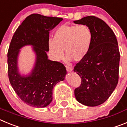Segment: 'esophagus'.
<instances>
[{"instance_id":"1","label":"esophagus","mask_w":127,"mask_h":127,"mask_svg":"<svg viewBox=\"0 0 127 127\" xmlns=\"http://www.w3.org/2000/svg\"><path fill=\"white\" fill-rule=\"evenodd\" d=\"M65 67H66V69H67V72H71L72 70V67L66 65Z\"/></svg>"}]
</instances>
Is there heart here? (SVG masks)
I'll use <instances>...</instances> for the list:
<instances>
[{
  "label": "heart",
  "instance_id": "1",
  "mask_svg": "<svg viewBox=\"0 0 127 127\" xmlns=\"http://www.w3.org/2000/svg\"><path fill=\"white\" fill-rule=\"evenodd\" d=\"M93 39L92 30L86 25H63L49 41V49L54 60H62L65 50L67 60L78 62L88 55Z\"/></svg>",
  "mask_w": 127,
  "mask_h": 127
}]
</instances>
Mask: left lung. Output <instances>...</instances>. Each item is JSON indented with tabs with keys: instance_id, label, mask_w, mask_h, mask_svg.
<instances>
[{
	"instance_id": "left-lung-1",
	"label": "left lung",
	"mask_w": 127,
	"mask_h": 127,
	"mask_svg": "<svg viewBox=\"0 0 127 127\" xmlns=\"http://www.w3.org/2000/svg\"><path fill=\"white\" fill-rule=\"evenodd\" d=\"M86 25L93 32V42L88 55L74 67L81 83L74 90L76 100L87 106L103 104L118 85L120 54L116 35L102 20L88 16L76 20Z\"/></svg>"
}]
</instances>
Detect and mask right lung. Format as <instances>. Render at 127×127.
<instances>
[{
    "label": "right lung",
    "instance_id": "1",
    "mask_svg": "<svg viewBox=\"0 0 127 127\" xmlns=\"http://www.w3.org/2000/svg\"><path fill=\"white\" fill-rule=\"evenodd\" d=\"M63 20L61 18L32 14L16 30L7 52V72L10 83L22 101L34 107H46L52 101L53 87L67 74L62 63L48 60L50 31ZM33 45L36 62L31 74L22 76L17 67L19 49Z\"/></svg>",
    "mask_w": 127,
    "mask_h": 127
}]
</instances>
